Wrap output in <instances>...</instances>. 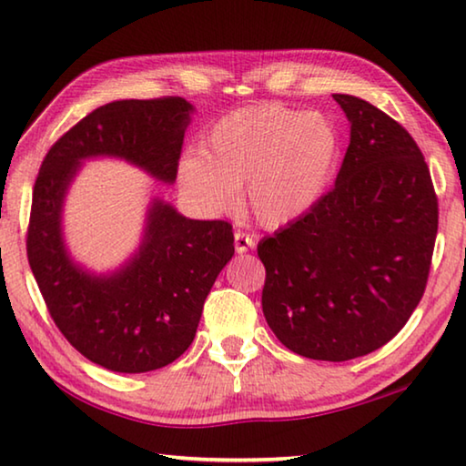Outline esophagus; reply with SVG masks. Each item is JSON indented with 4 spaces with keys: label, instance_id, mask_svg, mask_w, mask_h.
<instances>
[{
    "label": "esophagus",
    "instance_id": "obj_1",
    "mask_svg": "<svg viewBox=\"0 0 466 466\" xmlns=\"http://www.w3.org/2000/svg\"><path fill=\"white\" fill-rule=\"evenodd\" d=\"M252 247H255V238H252L250 234L240 232V230L234 232V248H236V252H247Z\"/></svg>",
    "mask_w": 466,
    "mask_h": 466
}]
</instances>
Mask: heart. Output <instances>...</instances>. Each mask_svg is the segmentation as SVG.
Instances as JSON below:
<instances>
[{"instance_id": "heart-1", "label": "heart", "mask_w": 466, "mask_h": 466, "mask_svg": "<svg viewBox=\"0 0 466 466\" xmlns=\"http://www.w3.org/2000/svg\"><path fill=\"white\" fill-rule=\"evenodd\" d=\"M339 160V137L325 116L281 105L236 108L201 139L199 156L178 164L188 199L209 214L244 201L267 228L288 226L320 201Z\"/></svg>"}]
</instances>
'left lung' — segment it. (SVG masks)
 Segmentation results:
<instances>
[{"label": "left lung", "instance_id": "8db88e82", "mask_svg": "<svg viewBox=\"0 0 466 466\" xmlns=\"http://www.w3.org/2000/svg\"><path fill=\"white\" fill-rule=\"evenodd\" d=\"M333 98L351 123L335 187L257 252L275 337L298 356L347 361L389 343L420 304L438 197L403 125L358 96Z\"/></svg>", "mask_w": 466, "mask_h": 466}]
</instances>
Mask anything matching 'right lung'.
Instances as JSON below:
<instances>
[{"label":"right lung","instance_id":"obj_1","mask_svg":"<svg viewBox=\"0 0 466 466\" xmlns=\"http://www.w3.org/2000/svg\"><path fill=\"white\" fill-rule=\"evenodd\" d=\"M191 110L180 96L108 102L55 141L33 188L26 255L46 310L84 358L113 372H149L188 350L205 298L234 255L232 224L187 219L154 201L137 255L96 278L63 247V197L92 156L125 157L172 183Z\"/></svg>","mask_w":466,"mask_h":466}]
</instances>
